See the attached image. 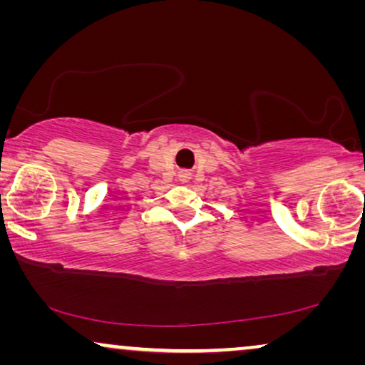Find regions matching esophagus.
<instances>
[{
  "mask_svg": "<svg viewBox=\"0 0 365 365\" xmlns=\"http://www.w3.org/2000/svg\"><path fill=\"white\" fill-rule=\"evenodd\" d=\"M189 176H191V174H187V173H181V178H182V179H187Z\"/></svg>",
  "mask_w": 365,
  "mask_h": 365,
  "instance_id": "1",
  "label": "esophagus"
}]
</instances>
